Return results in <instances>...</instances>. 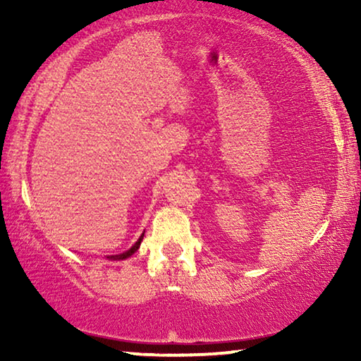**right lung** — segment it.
<instances>
[{
    "label": "right lung",
    "mask_w": 361,
    "mask_h": 361,
    "mask_svg": "<svg viewBox=\"0 0 361 361\" xmlns=\"http://www.w3.org/2000/svg\"><path fill=\"white\" fill-rule=\"evenodd\" d=\"M142 236H145V233H142L140 238H137V241L135 245L131 246L130 250L128 251H125V253H120V255H111V256H106L108 259H113V261H120V259H126V258H130V256H133L137 251V248H140V245H141V241H142Z\"/></svg>",
    "instance_id": "obj_1"
}]
</instances>
